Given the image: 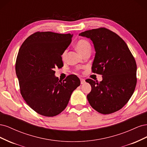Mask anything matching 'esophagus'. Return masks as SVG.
I'll use <instances>...</instances> for the list:
<instances>
[{"instance_id":"34e87169","label":"esophagus","mask_w":147,"mask_h":147,"mask_svg":"<svg viewBox=\"0 0 147 147\" xmlns=\"http://www.w3.org/2000/svg\"><path fill=\"white\" fill-rule=\"evenodd\" d=\"M80 82H81L82 84H84V83H85V80L83 79V78H80Z\"/></svg>"}]
</instances>
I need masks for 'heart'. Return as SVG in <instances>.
Wrapping results in <instances>:
<instances>
[{
  "label": "heart",
  "mask_w": 147,
  "mask_h": 147,
  "mask_svg": "<svg viewBox=\"0 0 147 147\" xmlns=\"http://www.w3.org/2000/svg\"><path fill=\"white\" fill-rule=\"evenodd\" d=\"M75 48L77 49V50L80 54L83 55V54H84L86 52L91 51V45L90 43L85 40H80L75 44ZM65 54L66 51H65L63 53V55H62L63 57L65 56Z\"/></svg>",
  "instance_id": "1"
}]
</instances>
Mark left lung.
<instances>
[{"label": "left lung", "instance_id": "left-lung-1", "mask_svg": "<svg viewBox=\"0 0 147 147\" xmlns=\"http://www.w3.org/2000/svg\"><path fill=\"white\" fill-rule=\"evenodd\" d=\"M80 36L90 38L96 54L92 72L102 75L99 83L91 79V91L87 99L92 107L102 114H110L121 109L130 99L136 83L137 65L126 43L107 29L84 31Z\"/></svg>", "mask_w": 147, "mask_h": 147}]
</instances>
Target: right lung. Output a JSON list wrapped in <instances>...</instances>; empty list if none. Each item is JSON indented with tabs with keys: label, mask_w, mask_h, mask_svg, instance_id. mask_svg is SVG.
Listing matches in <instances>:
<instances>
[{
	"label": "right lung",
	"mask_w": 147,
	"mask_h": 147,
	"mask_svg": "<svg viewBox=\"0 0 147 147\" xmlns=\"http://www.w3.org/2000/svg\"><path fill=\"white\" fill-rule=\"evenodd\" d=\"M73 34L35 32L26 39L16 62L21 94L26 103L40 115L54 117L65 109L72 92L80 84L75 75L64 81L55 76L56 67L63 66L61 56Z\"/></svg>",
	"instance_id": "1"
}]
</instances>
